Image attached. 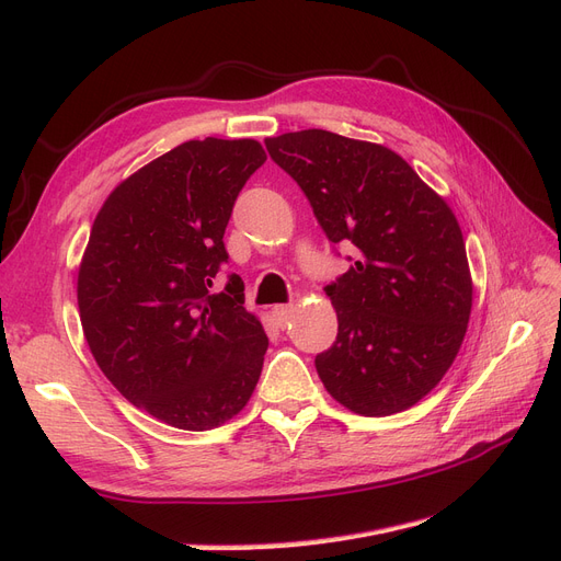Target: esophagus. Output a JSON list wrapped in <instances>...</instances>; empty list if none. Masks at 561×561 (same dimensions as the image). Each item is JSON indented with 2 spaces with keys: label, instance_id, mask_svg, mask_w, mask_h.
<instances>
[{
  "label": "esophagus",
  "instance_id": "34e87169",
  "mask_svg": "<svg viewBox=\"0 0 561 561\" xmlns=\"http://www.w3.org/2000/svg\"><path fill=\"white\" fill-rule=\"evenodd\" d=\"M271 316H274L278 328H285L293 318V307H274V309H271Z\"/></svg>",
  "mask_w": 561,
  "mask_h": 561
}]
</instances>
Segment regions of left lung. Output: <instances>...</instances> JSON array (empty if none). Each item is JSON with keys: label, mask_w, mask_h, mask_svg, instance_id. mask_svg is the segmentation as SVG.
I'll return each mask as SVG.
<instances>
[{"label": "left lung", "mask_w": 561, "mask_h": 561, "mask_svg": "<svg viewBox=\"0 0 561 561\" xmlns=\"http://www.w3.org/2000/svg\"><path fill=\"white\" fill-rule=\"evenodd\" d=\"M351 268L325 287L336 342L316 355L328 393L363 416L398 414L445 377L466 336L472 280L447 203L396 151L309 128L264 140Z\"/></svg>", "instance_id": "8db88e82"}]
</instances>
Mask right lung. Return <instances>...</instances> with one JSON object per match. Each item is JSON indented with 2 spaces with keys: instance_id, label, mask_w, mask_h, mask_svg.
<instances>
[{
  "instance_id": "1",
  "label": "right lung",
  "mask_w": 561,
  "mask_h": 561,
  "mask_svg": "<svg viewBox=\"0 0 561 561\" xmlns=\"http://www.w3.org/2000/svg\"><path fill=\"white\" fill-rule=\"evenodd\" d=\"M254 140H190L124 180L100 208L79 266L81 328L98 367L138 410L182 431L239 414L260 381L268 339L222 293L225 229L250 175Z\"/></svg>"
}]
</instances>
